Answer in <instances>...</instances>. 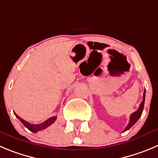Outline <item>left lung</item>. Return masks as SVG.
Masks as SVG:
<instances>
[{
    "mask_svg": "<svg viewBox=\"0 0 158 158\" xmlns=\"http://www.w3.org/2000/svg\"><path fill=\"white\" fill-rule=\"evenodd\" d=\"M145 97H146V90H144L143 98L142 102H141V104H139V108H138V110L131 114L130 120H129V124H128V126H126V129H125L124 132H126V131L129 130V129H130L132 126H133L134 124H135L137 121L139 120V118L141 117V115H142V113H143V110L144 102H145Z\"/></svg>",
    "mask_w": 158,
    "mask_h": 158,
    "instance_id": "1",
    "label": "left lung"
}]
</instances>
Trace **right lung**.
Returning <instances> with one entry per match:
<instances>
[{
	"label": "right lung",
	"instance_id": "obj_1",
	"mask_svg": "<svg viewBox=\"0 0 158 158\" xmlns=\"http://www.w3.org/2000/svg\"><path fill=\"white\" fill-rule=\"evenodd\" d=\"M15 114L16 117L18 118V119H19V121H20V122H21L22 123H23V125H24V126H26V127L27 128L29 131H31V132H37L38 131L45 129L46 128H48V126H50L51 125H52V124L55 122L56 119H57V116H54V117L50 118H48V120H46L45 122H42V123L35 124L34 125V124H31V123H29V122H26V121L23 120V119L21 118L18 115V114H16L15 113Z\"/></svg>",
	"mask_w": 158,
	"mask_h": 158
}]
</instances>
